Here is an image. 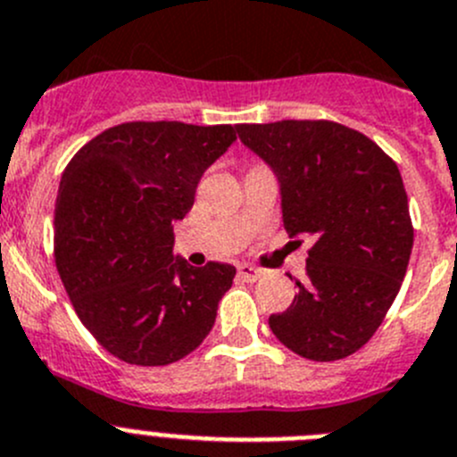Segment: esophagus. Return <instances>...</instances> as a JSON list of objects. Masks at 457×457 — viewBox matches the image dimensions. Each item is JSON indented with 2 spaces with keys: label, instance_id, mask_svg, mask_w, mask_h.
I'll list each match as a JSON object with an SVG mask.
<instances>
[{
  "label": "esophagus",
  "instance_id": "1",
  "mask_svg": "<svg viewBox=\"0 0 457 457\" xmlns=\"http://www.w3.org/2000/svg\"><path fill=\"white\" fill-rule=\"evenodd\" d=\"M238 275L244 279H248V282H254V279L262 278V270L254 269L253 264H238Z\"/></svg>",
  "mask_w": 457,
  "mask_h": 457
}]
</instances>
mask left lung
I'll use <instances>...</instances> for the list:
<instances>
[{"label":"left lung","instance_id":"left-lung-1","mask_svg":"<svg viewBox=\"0 0 457 457\" xmlns=\"http://www.w3.org/2000/svg\"><path fill=\"white\" fill-rule=\"evenodd\" d=\"M273 170L289 237L314 241L305 282L273 335L314 361L353 355L373 337L408 270L414 229L392 159L364 134L328 120L237 125ZM291 278V275H289Z\"/></svg>","mask_w":457,"mask_h":457}]
</instances>
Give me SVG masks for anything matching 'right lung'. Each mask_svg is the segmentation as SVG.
Returning a JSON list of instances; mask_svg holds the SVG:
<instances>
[{
	"instance_id": "add662e5",
	"label": "right lung",
	"mask_w": 457,
	"mask_h": 457,
	"mask_svg": "<svg viewBox=\"0 0 457 457\" xmlns=\"http://www.w3.org/2000/svg\"><path fill=\"white\" fill-rule=\"evenodd\" d=\"M237 141L232 125L125 122L77 152L61 178L54 257L77 316L118 360L163 367L203 344L237 269L172 254V225Z\"/></svg>"
}]
</instances>
